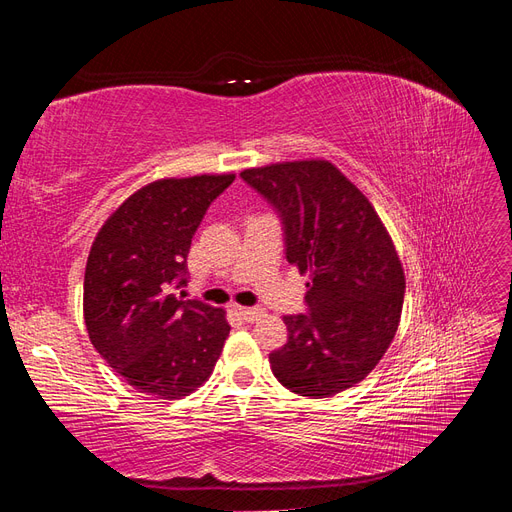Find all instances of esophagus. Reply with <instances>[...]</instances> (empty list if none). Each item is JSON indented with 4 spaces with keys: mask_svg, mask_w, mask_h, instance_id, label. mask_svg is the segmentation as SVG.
Masks as SVG:
<instances>
[{
    "mask_svg": "<svg viewBox=\"0 0 512 512\" xmlns=\"http://www.w3.org/2000/svg\"><path fill=\"white\" fill-rule=\"evenodd\" d=\"M237 314L247 320V322H256L258 318L265 316V312H262L260 307H237Z\"/></svg>",
    "mask_w": 512,
    "mask_h": 512,
    "instance_id": "34e87169",
    "label": "esophagus"
}]
</instances>
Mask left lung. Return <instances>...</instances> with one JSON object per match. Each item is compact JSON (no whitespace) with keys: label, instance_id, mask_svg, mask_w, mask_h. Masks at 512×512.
<instances>
[{"label":"left lung","instance_id":"8db88e82","mask_svg":"<svg viewBox=\"0 0 512 512\" xmlns=\"http://www.w3.org/2000/svg\"><path fill=\"white\" fill-rule=\"evenodd\" d=\"M243 181L280 213L286 258L309 275V314L284 316L288 342L269 354L288 391L322 399L367 378L389 350L406 275L367 196L329 160L245 168Z\"/></svg>","mask_w":512,"mask_h":512}]
</instances>
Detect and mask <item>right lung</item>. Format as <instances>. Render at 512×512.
Here are the masks:
<instances>
[{
	"mask_svg": "<svg viewBox=\"0 0 512 512\" xmlns=\"http://www.w3.org/2000/svg\"><path fill=\"white\" fill-rule=\"evenodd\" d=\"M235 173L166 177L108 215L89 250L83 314L91 344L136 391L181 399L203 386L230 324L222 307L183 301L188 252Z\"/></svg>",
	"mask_w": 512,
	"mask_h": 512,
	"instance_id": "obj_1",
	"label": "right lung"
}]
</instances>
